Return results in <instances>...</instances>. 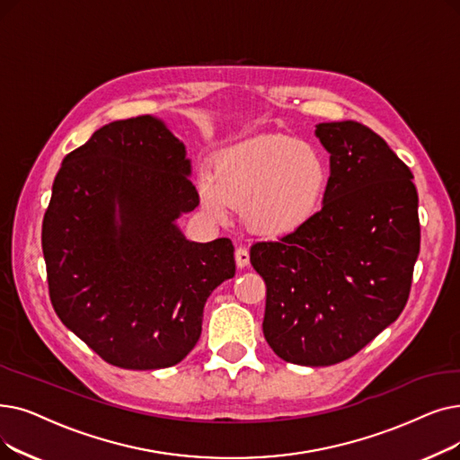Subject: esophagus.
<instances>
[{
  "label": "esophagus",
  "mask_w": 460,
  "mask_h": 460,
  "mask_svg": "<svg viewBox=\"0 0 460 460\" xmlns=\"http://www.w3.org/2000/svg\"><path fill=\"white\" fill-rule=\"evenodd\" d=\"M234 259H236V265L241 267V269H244L250 263V252L244 246H238L234 250Z\"/></svg>",
  "instance_id": "esophagus-1"
}]
</instances>
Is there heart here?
Segmentation results:
<instances>
[{
	"label": "heart",
	"instance_id": "obj_1",
	"mask_svg": "<svg viewBox=\"0 0 460 460\" xmlns=\"http://www.w3.org/2000/svg\"><path fill=\"white\" fill-rule=\"evenodd\" d=\"M327 157L314 145L265 137L217 157L216 174H199L205 208L226 219L231 205H244L246 224L265 236L303 229L322 210L329 191Z\"/></svg>",
	"mask_w": 460,
	"mask_h": 460
}]
</instances>
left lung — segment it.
Masks as SVG:
<instances>
[{"instance_id":"8db88e82","label":"left lung","mask_w":460,"mask_h":460,"mask_svg":"<svg viewBox=\"0 0 460 460\" xmlns=\"http://www.w3.org/2000/svg\"><path fill=\"white\" fill-rule=\"evenodd\" d=\"M331 154L322 210L276 243H255L265 279L263 334L293 365L329 367L361 351L404 310L421 244L411 171L370 128L317 124Z\"/></svg>"}]
</instances>
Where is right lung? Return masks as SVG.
Here are the masks:
<instances>
[{"instance_id":"right-lung-1","label":"right lung","mask_w":460,"mask_h":460,"mask_svg":"<svg viewBox=\"0 0 460 460\" xmlns=\"http://www.w3.org/2000/svg\"><path fill=\"white\" fill-rule=\"evenodd\" d=\"M184 143L162 119L97 129L64 157L41 244L54 312L109 365L167 368L195 348L208 295L234 276L233 243H190L199 205Z\"/></svg>"}]
</instances>
